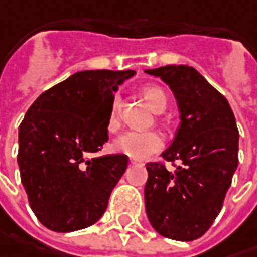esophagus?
<instances>
[{
  "instance_id": "obj_1",
  "label": "esophagus",
  "mask_w": 257,
  "mask_h": 257,
  "mask_svg": "<svg viewBox=\"0 0 257 257\" xmlns=\"http://www.w3.org/2000/svg\"><path fill=\"white\" fill-rule=\"evenodd\" d=\"M131 165H144V162L140 161V160H134V158H131Z\"/></svg>"
}]
</instances>
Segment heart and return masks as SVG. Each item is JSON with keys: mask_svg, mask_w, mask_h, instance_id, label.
Wrapping results in <instances>:
<instances>
[{"mask_svg": "<svg viewBox=\"0 0 257 257\" xmlns=\"http://www.w3.org/2000/svg\"><path fill=\"white\" fill-rule=\"evenodd\" d=\"M142 95L155 112H162L167 107V96L161 87L147 86L142 89ZM119 110H120V99L116 96L112 102L109 112V119H107L109 131H115L119 126ZM112 148L117 154L128 155L129 158L147 160L151 155L160 152L164 148V137L155 131H150V132L128 131L113 141Z\"/></svg>", "mask_w": 257, "mask_h": 257, "instance_id": "b5f03b06", "label": "heart"}]
</instances>
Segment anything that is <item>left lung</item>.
<instances>
[{
	"mask_svg": "<svg viewBox=\"0 0 257 257\" xmlns=\"http://www.w3.org/2000/svg\"><path fill=\"white\" fill-rule=\"evenodd\" d=\"M148 74L170 86L180 126L165 162H148L145 208L152 227L180 241L201 237L218 216L239 164V131L229 102L190 66H164ZM175 161H180L177 166Z\"/></svg>",
	"mask_w": 257,
	"mask_h": 257,
	"instance_id": "8db88e82",
	"label": "left lung"
}]
</instances>
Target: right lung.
I'll list each match as a JSON object with an SVG mask.
<instances>
[{"mask_svg": "<svg viewBox=\"0 0 257 257\" xmlns=\"http://www.w3.org/2000/svg\"><path fill=\"white\" fill-rule=\"evenodd\" d=\"M134 70L74 73L37 97L18 131L21 183L47 229L59 233L92 226L105 213L128 157H96L107 142V119L117 84Z\"/></svg>", "mask_w": 257, "mask_h": 257, "instance_id": "1", "label": "right lung"}]
</instances>
